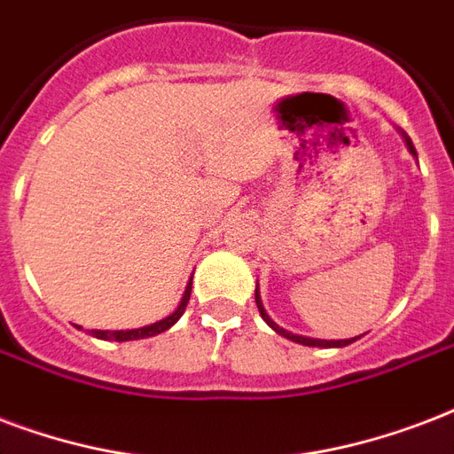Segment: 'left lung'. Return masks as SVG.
Returning a JSON list of instances; mask_svg holds the SVG:
<instances>
[{
    "label": "left lung",
    "mask_w": 454,
    "mask_h": 454,
    "mask_svg": "<svg viewBox=\"0 0 454 454\" xmlns=\"http://www.w3.org/2000/svg\"><path fill=\"white\" fill-rule=\"evenodd\" d=\"M405 142H407V146H410V151H412L414 156H417V151H414L412 142H410V139H407V137H405ZM255 305H258V310H260V315H262V319H265L267 325L272 326V329H275L277 333H282V336H286V339H291V340H296V343H303V346H317V348H340V346H348V343H353V340H357V339H360V336H357V339H346V340H322V339H308V336H296V333L286 332V329H282V326H279V325H275V322H272V319H270V315H267V312H265V308H262V303H260V296H258V291H255Z\"/></svg>",
    "instance_id": "1"
}]
</instances>
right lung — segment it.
I'll return each mask as SVG.
<instances>
[{
	"label": "right lung",
	"instance_id": "obj_1",
	"mask_svg": "<svg viewBox=\"0 0 454 454\" xmlns=\"http://www.w3.org/2000/svg\"><path fill=\"white\" fill-rule=\"evenodd\" d=\"M189 296H192V282H189L187 291H184V296H182V303H179V308L175 312H172L170 317L160 319V322H156V325H149V326H142V329H132V332H97V329H92V336H97V339H111V340H135V339H146V336H156V333L165 332V329H170L175 322H177L179 317H182V312H184V308H187L189 303Z\"/></svg>",
	"mask_w": 454,
	"mask_h": 454
}]
</instances>
